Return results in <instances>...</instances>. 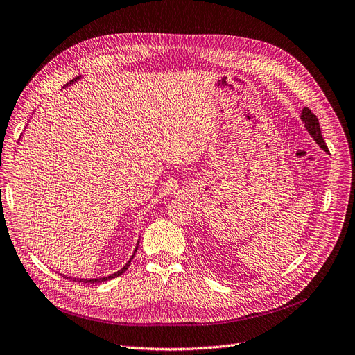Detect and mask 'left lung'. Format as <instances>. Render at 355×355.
Returning a JSON list of instances; mask_svg holds the SVG:
<instances>
[{
	"instance_id": "1",
	"label": "left lung",
	"mask_w": 355,
	"mask_h": 355,
	"mask_svg": "<svg viewBox=\"0 0 355 355\" xmlns=\"http://www.w3.org/2000/svg\"><path fill=\"white\" fill-rule=\"evenodd\" d=\"M300 120L304 125V129L307 130V133H309L313 141L323 149L325 152H328V148H327V144L325 141H323L322 137V133H320V126H319V121H318V117L307 109V107H303L302 110V114H300Z\"/></svg>"
}]
</instances>
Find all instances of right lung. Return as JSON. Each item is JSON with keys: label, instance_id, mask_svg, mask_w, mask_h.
I'll list each match as a JSON object with an SVG mask.
<instances>
[{"label": "right lung", "instance_id": "right-lung-1", "mask_svg": "<svg viewBox=\"0 0 355 355\" xmlns=\"http://www.w3.org/2000/svg\"><path fill=\"white\" fill-rule=\"evenodd\" d=\"M83 76L80 75V76H76V78H73L72 81H69L68 84H65V87H69V85H72L73 83H76L78 80H81ZM141 239V238H139ZM139 239H137V243H136V248H135V251H133V254H132V257L129 258V261L128 263L123 266L119 271H116L114 274H110V275H105V277H98V279H80V277H71V275H64L62 272H59L60 275L64 277V279H71V280H73V282H78V283H103V282H109V280H112V279H116V277H119L120 274H123L125 272L128 268H129V266H130V263H132V259H133V257H135V254H136V251H137V246H139Z\"/></svg>", "mask_w": 355, "mask_h": 355}]
</instances>
